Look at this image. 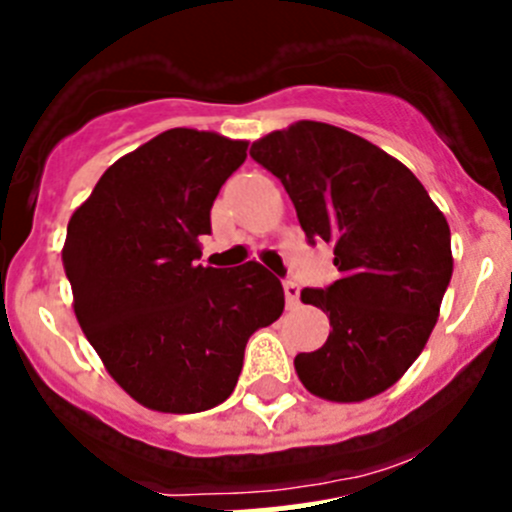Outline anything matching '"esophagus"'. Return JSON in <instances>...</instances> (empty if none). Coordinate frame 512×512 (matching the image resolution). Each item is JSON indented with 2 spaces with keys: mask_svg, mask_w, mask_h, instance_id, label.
<instances>
[{
  "mask_svg": "<svg viewBox=\"0 0 512 512\" xmlns=\"http://www.w3.org/2000/svg\"><path fill=\"white\" fill-rule=\"evenodd\" d=\"M285 300L287 307H295L300 302V285L292 280H285Z\"/></svg>",
  "mask_w": 512,
  "mask_h": 512,
  "instance_id": "esophagus-1",
  "label": "esophagus"
}]
</instances>
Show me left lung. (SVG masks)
<instances>
[{"instance_id":"8db88e82","label":"left lung","mask_w":512,"mask_h":512,"mask_svg":"<svg viewBox=\"0 0 512 512\" xmlns=\"http://www.w3.org/2000/svg\"><path fill=\"white\" fill-rule=\"evenodd\" d=\"M250 157L285 185L307 242L335 247L340 280L300 292L332 330L295 357L297 377L332 403L380 395L438 322L453 277L448 220L403 162L332 124L302 119L252 142Z\"/></svg>"}]
</instances>
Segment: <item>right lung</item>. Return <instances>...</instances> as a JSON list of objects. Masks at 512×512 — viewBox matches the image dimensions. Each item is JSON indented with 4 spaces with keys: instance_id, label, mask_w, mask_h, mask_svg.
Instances as JSON below:
<instances>
[{
    "instance_id": "1",
    "label": "right lung",
    "mask_w": 512,
    "mask_h": 512,
    "mask_svg": "<svg viewBox=\"0 0 512 512\" xmlns=\"http://www.w3.org/2000/svg\"><path fill=\"white\" fill-rule=\"evenodd\" d=\"M247 142L187 127L119 157L67 225L74 315L119 388L160 413L225 403L245 345L285 310L260 262L202 267L197 237Z\"/></svg>"
}]
</instances>
